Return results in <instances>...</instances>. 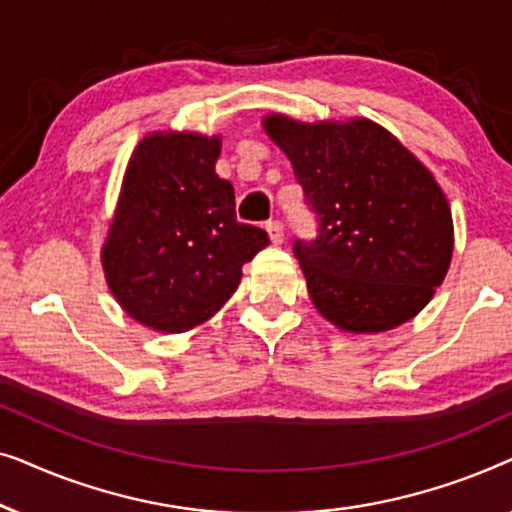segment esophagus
Segmentation results:
<instances>
[{
	"label": "esophagus",
	"instance_id": "1",
	"mask_svg": "<svg viewBox=\"0 0 512 512\" xmlns=\"http://www.w3.org/2000/svg\"><path fill=\"white\" fill-rule=\"evenodd\" d=\"M265 230H268L272 244H282L284 242V226L279 221H270L268 226H265Z\"/></svg>",
	"mask_w": 512,
	"mask_h": 512
}]
</instances>
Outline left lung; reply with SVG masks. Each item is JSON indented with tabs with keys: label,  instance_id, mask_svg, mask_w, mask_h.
<instances>
[{
	"label": "left lung",
	"instance_id": "left-lung-1",
	"mask_svg": "<svg viewBox=\"0 0 512 512\" xmlns=\"http://www.w3.org/2000/svg\"><path fill=\"white\" fill-rule=\"evenodd\" d=\"M263 128L317 214V240H296L293 254L321 317L349 333H382L422 312L450 268L454 226L415 153L368 118L270 114Z\"/></svg>",
	"mask_w": 512,
	"mask_h": 512
}]
</instances>
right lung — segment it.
I'll return each mask as SVG.
<instances>
[{"label": "right lung", "mask_w": 512, "mask_h": 512, "mask_svg": "<svg viewBox=\"0 0 512 512\" xmlns=\"http://www.w3.org/2000/svg\"><path fill=\"white\" fill-rule=\"evenodd\" d=\"M219 156V135L165 130L149 132L125 167L102 268L116 303L151 331L205 324L270 244L237 221L233 184L214 172Z\"/></svg>", "instance_id": "right-lung-1"}]
</instances>
